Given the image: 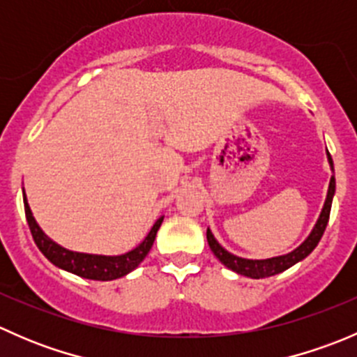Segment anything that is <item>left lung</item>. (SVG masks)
<instances>
[{"label": "left lung", "mask_w": 357, "mask_h": 357, "mask_svg": "<svg viewBox=\"0 0 357 357\" xmlns=\"http://www.w3.org/2000/svg\"><path fill=\"white\" fill-rule=\"evenodd\" d=\"M326 155H328L330 167H332V171H333L332 155H330L328 152H326ZM333 195H335V176L330 178V186H328V193H326L325 205H323V211H321V214H319V219L316 221L314 228H312L311 235H309L307 238L301 243V245L295 248V250L289 252V254L278 255V257H271V259L238 257V255L229 254L226 248H222L221 245H219V242L214 238V235H212L211 229H207L208 247H211V250L214 252L215 257H218L219 261L226 266V268L231 269V271H235V273H238V275L248 276V278H255V280L268 278V276L278 275V273L285 271V269H289L294 264H297L298 261H302V259L307 257V255L314 250L316 245H318L319 240H321V236H323V233H325L326 225H328Z\"/></svg>", "instance_id": "1"}]
</instances>
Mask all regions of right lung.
Instances as JSON below:
<instances>
[{
    "mask_svg": "<svg viewBox=\"0 0 357 357\" xmlns=\"http://www.w3.org/2000/svg\"><path fill=\"white\" fill-rule=\"evenodd\" d=\"M24 208L25 218H27V225L31 228L32 238H34L36 245L43 252L50 262L60 269H66L68 273L81 276L86 280H98V282H110V280H117L131 273L139 266V262L146 257V254L152 248L158 228H160L164 215L158 218L155 225L152 226L149 235L145 236L142 243L132 250L126 252L122 255H95V254H82V252H72L67 248L60 247L59 243L53 242L52 238L45 235L39 225L36 222L34 215H32L31 207L27 204V197L24 192Z\"/></svg>",
    "mask_w": 357,
    "mask_h": 357,
    "instance_id": "right-lung-1",
    "label": "right lung"
}]
</instances>
